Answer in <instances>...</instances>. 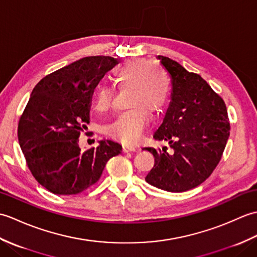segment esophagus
Segmentation results:
<instances>
[{
	"mask_svg": "<svg viewBox=\"0 0 257 257\" xmlns=\"http://www.w3.org/2000/svg\"><path fill=\"white\" fill-rule=\"evenodd\" d=\"M122 150H123V152H133V151H136V150H137V148H136L135 146L123 145V146H122Z\"/></svg>",
	"mask_w": 257,
	"mask_h": 257,
	"instance_id": "obj_1",
	"label": "esophagus"
}]
</instances>
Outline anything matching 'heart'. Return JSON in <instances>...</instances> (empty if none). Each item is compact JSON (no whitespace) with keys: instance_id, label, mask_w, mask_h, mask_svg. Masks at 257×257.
<instances>
[{"instance_id":"b5f03b06","label":"heart","mask_w":257,"mask_h":257,"mask_svg":"<svg viewBox=\"0 0 257 257\" xmlns=\"http://www.w3.org/2000/svg\"><path fill=\"white\" fill-rule=\"evenodd\" d=\"M145 61L133 59L118 69L114 83L120 89H129L128 110L121 112L107 127V133L124 144H135L148 122V111L158 114L166 107L170 92L167 74L157 66H147ZM98 111L111 106V90L98 89L94 102Z\"/></svg>"}]
</instances>
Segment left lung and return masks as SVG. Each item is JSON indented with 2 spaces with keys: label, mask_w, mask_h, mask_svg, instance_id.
I'll return each mask as SVG.
<instances>
[{
  "label": "left lung",
  "mask_w": 257,
  "mask_h": 257,
  "mask_svg": "<svg viewBox=\"0 0 257 257\" xmlns=\"http://www.w3.org/2000/svg\"><path fill=\"white\" fill-rule=\"evenodd\" d=\"M171 78V101L154 139L172 149L145 148L155 157L146 181L169 192H184L214 170L230 136L225 102L200 75L169 57L158 56Z\"/></svg>",
  "instance_id": "obj_1"
}]
</instances>
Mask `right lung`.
Instances as JSON below:
<instances>
[{
  "mask_svg": "<svg viewBox=\"0 0 257 257\" xmlns=\"http://www.w3.org/2000/svg\"><path fill=\"white\" fill-rule=\"evenodd\" d=\"M116 64L110 56L80 58L45 76L32 91L19 122V143L33 176L54 194L83 192L121 152V145L109 139L85 151L78 146L96 86Z\"/></svg>",
  "mask_w": 257,
  "mask_h": 257,
  "instance_id": "obj_1",
  "label": "right lung"
}]
</instances>
